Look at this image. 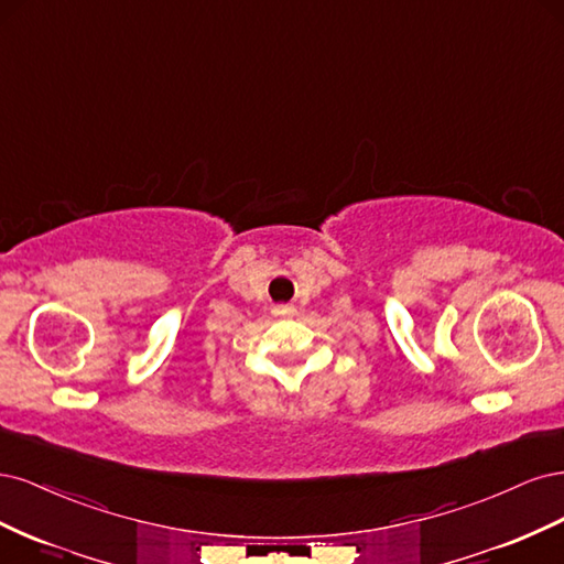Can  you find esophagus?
<instances>
[{"label":"esophagus","mask_w":564,"mask_h":564,"mask_svg":"<svg viewBox=\"0 0 564 564\" xmlns=\"http://www.w3.org/2000/svg\"><path fill=\"white\" fill-rule=\"evenodd\" d=\"M275 313H278V315H292L294 308H292V305H278Z\"/></svg>","instance_id":"1"}]
</instances>
